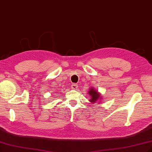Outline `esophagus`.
<instances>
[{"label": "esophagus", "instance_id": "1", "mask_svg": "<svg viewBox=\"0 0 152 152\" xmlns=\"http://www.w3.org/2000/svg\"><path fill=\"white\" fill-rule=\"evenodd\" d=\"M77 85L76 84V83H73L72 85H71V88L72 89H73V90H76V89H77Z\"/></svg>", "mask_w": 152, "mask_h": 152}]
</instances>
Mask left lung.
<instances>
[{"label": "left lung", "mask_w": 152, "mask_h": 152, "mask_svg": "<svg viewBox=\"0 0 152 152\" xmlns=\"http://www.w3.org/2000/svg\"><path fill=\"white\" fill-rule=\"evenodd\" d=\"M88 94L90 95V102L92 103H96L98 101H99L98 102H101V99H102V95L100 94V93H99L98 91H96L94 88H91V89H89L88 91Z\"/></svg>", "instance_id": "left-lung-1"}]
</instances>
